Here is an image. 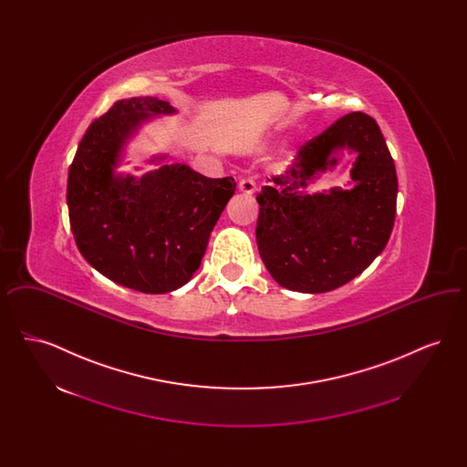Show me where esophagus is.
Segmentation results:
<instances>
[{"instance_id":"obj_1","label":"esophagus","mask_w":467,"mask_h":467,"mask_svg":"<svg viewBox=\"0 0 467 467\" xmlns=\"http://www.w3.org/2000/svg\"><path fill=\"white\" fill-rule=\"evenodd\" d=\"M238 189L244 192V194H252L255 191V180L252 177H244L238 182Z\"/></svg>"}]
</instances>
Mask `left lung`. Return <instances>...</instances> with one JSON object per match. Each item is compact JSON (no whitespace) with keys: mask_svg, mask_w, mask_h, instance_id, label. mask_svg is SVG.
Here are the masks:
<instances>
[{"mask_svg":"<svg viewBox=\"0 0 467 467\" xmlns=\"http://www.w3.org/2000/svg\"><path fill=\"white\" fill-rule=\"evenodd\" d=\"M358 150L357 189L303 195L296 189L325 169L334 148ZM334 164V159L331 161ZM257 194V246L269 275L285 289L329 292L369 266L390 238L398 177L377 120L362 111L337 119L299 147L294 164Z\"/></svg>","mask_w":467,"mask_h":467,"instance_id":"1","label":"left lung"}]
</instances>
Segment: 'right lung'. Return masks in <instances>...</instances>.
<instances>
[{
    "mask_svg": "<svg viewBox=\"0 0 467 467\" xmlns=\"http://www.w3.org/2000/svg\"><path fill=\"white\" fill-rule=\"evenodd\" d=\"M159 98L111 105L78 143L67 171V201L75 244L111 282L164 294L191 280L234 178H208L185 164H164L134 180L113 177L124 138L149 113H171Z\"/></svg>",
    "mask_w": 467,
    "mask_h": 467,
    "instance_id": "obj_1",
    "label": "right lung"
}]
</instances>
